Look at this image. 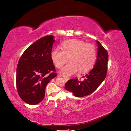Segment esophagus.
Here are the masks:
<instances>
[{
	"label": "esophagus",
	"instance_id": "esophagus-1",
	"mask_svg": "<svg viewBox=\"0 0 131 131\" xmlns=\"http://www.w3.org/2000/svg\"><path fill=\"white\" fill-rule=\"evenodd\" d=\"M63 79H64V81H66V82H67V81H68V80H69V79L68 78H66V77H63Z\"/></svg>",
	"mask_w": 131,
	"mask_h": 131
}]
</instances>
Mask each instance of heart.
I'll return each mask as SVG.
<instances>
[{
  "instance_id": "b5f03b06",
  "label": "heart",
  "mask_w": 131,
  "mask_h": 131,
  "mask_svg": "<svg viewBox=\"0 0 131 131\" xmlns=\"http://www.w3.org/2000/svg\"><path fill=\"white\" fill-rule=\"evenodd\" d=\"M51 59L57 68H60L69 59L68 63L60 72L64 77H70L78 70L81 73L92 69L97 59V51L94 45L77 39L63 42L62 50L55 49L51 53Z\"/></svg>"
}]
</instances>
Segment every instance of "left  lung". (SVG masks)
<instances>
[{"instance_id":"8db88e82","label":"left lung","mask_w":131,"mask_h":131,"mask_svg":"<svg viewBox=\"0 0 131 131\" xmlns=\"http://www.w3.org/2000/svg\"><path fill=\"white\" fill-rule=\"evenodd\" d=\"M96 42L98 45L97 61L93 68L82 77L84 78L83 81L73 79L65 85V89L72 92L75 97H84L92 93L106 77L108 53L100 42L96 41Z\"/></svg>"}]
</instances>
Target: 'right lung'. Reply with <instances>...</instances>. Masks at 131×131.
Segmentation results:
<instances>
[{
    "label": "right lung",
    "instance_id": "obj_1",
    "mask_svg": "<svg viewBox=\"0 0 131 131\" xmlns=\"http://www.w3.org/2000/svg\"><path fill=\"white\" fill-rule=\"evenodd\" d=\"M54 36L47 35L29 46L19 58L16 69V86L22 100L35 105L45 97V89L57 76L51 53Z\"/></svg>",
    "mask_w": 131,
    "mask_h": 131
}]
</instances>
